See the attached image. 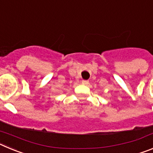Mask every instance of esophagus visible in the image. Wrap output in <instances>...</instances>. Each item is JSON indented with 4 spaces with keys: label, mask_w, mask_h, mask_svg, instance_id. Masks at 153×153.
Listing matches in <instances>:
<instances>
[{
    "label": "esophagus",
    "mask_w": 153,
    "mask_h": 153,
    "mask_svg": "<svg viewBox=\"0 0 153 153\" xmlns=\"http://www.w3.org/2000/svg\"><path fill=\"white\" fill-rule=\"evenodd\" d=\"M89 83V81L88 80H84V79H83L82 80V84L83 85H87Z\"/></svg>",
    "instance_id": "34e87169"
}]
</instances>
